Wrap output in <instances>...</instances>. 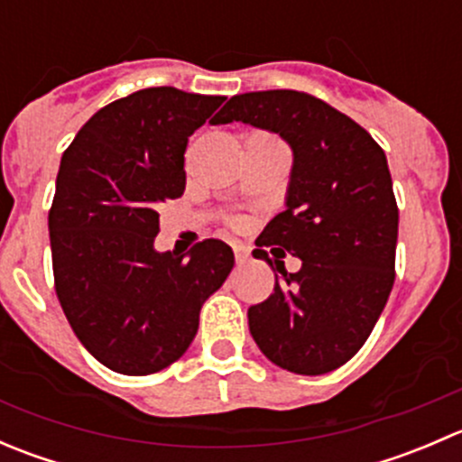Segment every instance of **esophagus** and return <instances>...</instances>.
Listing matches in <instances>:
<instances>
[{
  "label": "esophagus",
  "instance_id": "obj_1",
  "mask_svg": "<svg viewBox=\"0 0 462 462\" xmlns=\"http://www.w3.org/2000/svg\"><path fill=\"white\" fill-rule=\"evenodd\" d=\"M248 248H244V245H235V259H236V263H245V261H248Z\"/></svg>",
  "mask_w": 462,
  "mask_h": 462
}]
</instances>
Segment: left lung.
Segmentation results:
<instances>
[{"label": "left lung", "instance_id": "8db88e82", "mask_svg": "<svg viewBox=\"0 0 462 462\" xmlns=\"http://www.w3.org/2000/svg\"><path fill=\"white\" fill-rule=\"evenodd\" d=\"M232 120L279 134L295 156L286 209L257 245L286 250L301 268L277 265L282 283L250 306V333L282 369L328 374L365 346L393 288L398 203L384 149L346 114L292 88L230 97L214 125Z\"/></svg>", "mask_w": 462, "mask_h": 462}]
</instances>
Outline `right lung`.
Wrapping results in <instances>:
<instances>
[{"instance_id":"obj_1","label":"right lung","mask_w":462,"mask_h":462,"mask_svg":"<svg viewBox=\"0 0 462 462\" xmlns=\"http://www.w3.org/2000/svg\"><path fill=\"white\" fill-rule=\"evenodd\" d=\"M223 96L152 87L88 118L62 153L49 209L60 306L85 348L116 374L149 375L192 344L203 301L235 265L230 245L156 253L158 208L185 192L189 136Z\"/></svg>"}]
</instances>
